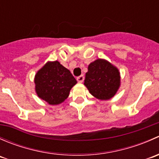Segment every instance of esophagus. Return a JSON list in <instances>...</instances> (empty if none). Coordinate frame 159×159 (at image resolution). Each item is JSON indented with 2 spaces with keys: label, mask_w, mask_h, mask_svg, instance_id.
<instances>
[{
  "label": "esophagus",
  "mask_w": 159,
  "mask_h": 159,
  "mask_svg": "<svg viewBox=\"0 0 159 159\" xmlns=\"http://www.w3.org/2000/svg\"><path fill=\"white\" fill-rule=\"evenodd\" d=\"M84 75H81V76H79L77 78V81H78L79 83H82L83 81H84Z\"/></svg>",
  "instance_id": "obj_1"
}]
</instances>
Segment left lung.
<instances>
[{
	"mask_svg": "<svg viewBox=\"0 0 159 159\" xmlns=\"http://www.w3.org/2000/svg\"><path fill=\"white\" fill-rule=\"evenodd\" d=\"M84 84L97 99L109 100L121 86L120 71L108 61L98 58L88 67Z\"/></svg>",
	"mask_w": 159,
	"mask_h": 159,
	"instance_id": "obj_1",
	"label": "left lung"
}]
</instances>
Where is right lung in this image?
<instances>
[{
	"label": "right lung",
	"instance_id": "1",
	"mask_svg": "<svg viewBox=\"0 0 159 159\" xmlns=\"http://www.w3.org/2000/svg\"><path fill=\"white\" fill-rule=\"evenodd\" d=\"M35 91L48 105L61 104L68 97L77 81L70 70L57 61H48L35 74Z\"/></svg>",
	"mask_w": 159,
	"mask_h": 159
}]
</instances>
